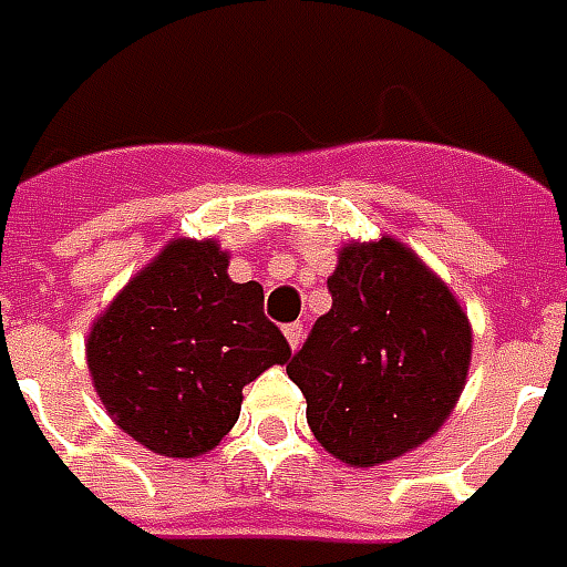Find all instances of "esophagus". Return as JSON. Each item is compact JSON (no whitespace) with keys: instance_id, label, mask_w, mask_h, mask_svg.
<instances>
[{"instance_id":"obj_1","label":"esophagus","mask_w":567,"mask_h":567,"mask_svg":"<svg viewBox=\"0 0 567 567\" xmlns=\"http://www.w3.org/2000/svg\"><path fill=\"white\" fill-rule=\"evenodd\" d=\"M284 336H287L290 348L296 351V348L302 344V323H287V327H284Z\"/></svg>"}]
</instances>
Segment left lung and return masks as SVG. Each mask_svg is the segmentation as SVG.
<instances>
[{"instance_id":"8db88e82","label":"left lung","mask_w":567,"mask_h":567,"mask_svg":"<svg viewBox=\"0 0 567 567\" xmlns=\"http://www.w3.org/2000/svg\"><path fill=\"white\" fill-rule=\"evenodd\" d=\"M332 308L287 363L317 443L375 467L443 427L470 367L467 315L440 277L393 238L348 244L327 280Z\"/></svg>"}]
</instances>
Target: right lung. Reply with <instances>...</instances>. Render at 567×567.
Returning <instances> with one entry per match:
<instances>
[{
  "label": "right lung",
  "mask_w": 567,
  "mask_h": 567,
  "mask_svg": "<svg viewBox=\"0 0 567 567\" xmlns=\"http://www.w3.org/2000/svg\"><path fill=\"white\" fill-rule=\"evenodd\" d=\"M256 280L228 277L216 240L176 238L131 277L87 336V369L112 421L148 452L198 457L240 415L244 384L290 360Z\"/></svg>",
  "instance_id": "add662e5"
}]
</instances>
